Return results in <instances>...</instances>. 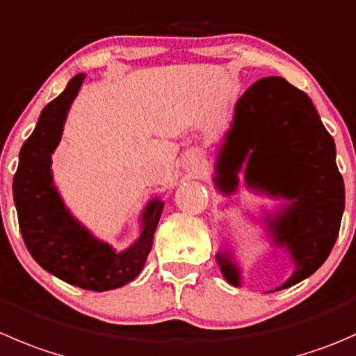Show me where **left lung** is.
<instances>
[{
  "label": "left lung",
  "mask_w": 356,
  "mask_h": 356,
  "mask_svg": "<svg viewBox=\"0 0 356 356\" xmlns=\"http://www.w3.org/2000/svg\"><path fill=\"white\" fill-rule=\"evenodd\" d=\"M238 153L236 172L224 186L233 195L245 165L250 191L284 200L264 213L271 245L291 257L292 275L273 291H284L312 277L337 240L344 212V182L336 165V144L323 127L312 99L280 76L248 86L234 104L233 122L224 134L217 165ZM224 280L241 287V271L231 255L217 254Z\"/></svg>",
  "instance_id": "8db88e82"
}]
</instances>
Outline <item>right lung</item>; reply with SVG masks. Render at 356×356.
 <instances>
[{
  "label": "right lung",
  "instance_id": "obj_1",
  "mask_svg": "<svg viewBox=\"0 0 356 356\" xmlns=\"http://www.w3.org/2000/svg\"><path fill=\"white\" fill-rule=\"evenodd\" d=\"M85 78V72H79L69 79L64 92L41 111L20 149L13 202L24 243L43 270L85 291L106 292L139 277L165 202L156 196L146 203L139 216V236L123 250L95 236L64 203L54 182L51 154Z\"/></svg>",
  "mask_w": 356,
  "mask_h": 356
}]
</instances>
